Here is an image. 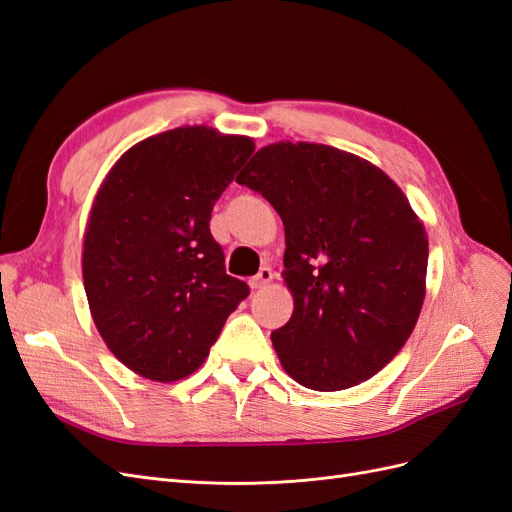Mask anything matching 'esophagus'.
<instances>
[{"label": "esophagus", "instance_id": "esophagus-1", "mask_svg": "<svg viewBox=\"0 0 512 512\" xmlns=\"http://www.w3.org/2000/svg\"><path fill=\"white\" fill-rule=\"evenodd\" d=\"M271 280H273V271L269 267H262L258 271V275H254L250 280V286H252V290H258V288H265Z\"/></svg>", "mask_w": 512, "mask_h": 512}]
</instances>
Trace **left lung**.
Segmentation results:
<instances>
[{
	"mask_svg": "<svg viewBox=\"0 0 512 512\" xmlns=\"http://www.w3.org/2000/svg\"><path fill=\"white\" fill-rule=\"evenodd\" d=\"M237 183L284 222L294 312L271 342L286 374L312 391L378 374L425 299L427 232L406 194L367 160L316 143L262 147Z\"/></svg>",
	"mask_w": 512,
	"mask_h": 512,
	"instance_id": "left-lung-1",
	"label": "left lung"
}]
</instances>
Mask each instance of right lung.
I'll use <instances>...</instances> for the list:
<instances>
[{
	"mask_svg": "<svg viewBox=\"0 0 512 512\" xmlns=\"http://www.w3.org/2000/svg\"><path fill=\"white\" fill-rule=\"evenodd\" d=\"M252 153L247 136L175 128L123 153L98 190L83 245L85 292L108 350L138 376H190L250 294L226 275L209 220Z\"/></svg>",
	"mask_w": 512,
	"mask_h": 512,
	"instance_id": "1",
	"label": "right lung"
}]
</instances>
